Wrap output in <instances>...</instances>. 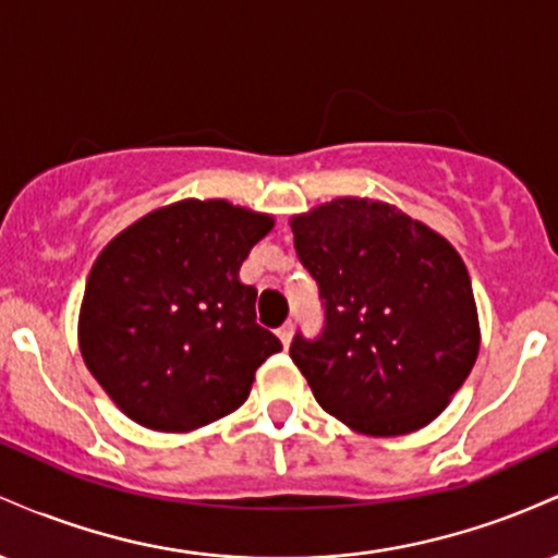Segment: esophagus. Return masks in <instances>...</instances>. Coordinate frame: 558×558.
<instances>
[{"label":"esophagus","mask_w":558,"mask_h":558,"mask_svg":"<svg viewBox=\"0 0 558 558\" xmlns=\"http://www.w3.org/2000/svg\"><path fill=\"white\" fill-rule=\"evenodd\" d=\"M278 338H280V343H283L288 349V343H291V338H293V325L286 323L283 328H278Z\"/></svg>","instance_id":"obj_1"}]
</instances>
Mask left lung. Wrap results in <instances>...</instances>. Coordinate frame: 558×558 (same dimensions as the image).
<instances>
[{
  "instance_id": "left-lung-1",
  "label": "left lung",
  "mask_w": 558,
  "mask_h": 558,
  "mask_svg": "<svg viewBox=\"0 0 558 558\" xmlns=\"http://www.w3.org/2000/svg\"><path fill=\"white\" fill-rule=\"evenodd\" d=\"M325 325L291 360L325 412L364 435L425 427L480 351L477 306L457 248L401 209L343 196L291 220Z\"/></svg>"
}]
</instances>
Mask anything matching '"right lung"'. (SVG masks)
<instances>
[{
	"label": "right lung",
	"mask_w": 558,
	"mask_h": 558,
	"mask_svg": "<svg viewBox=\"0 0 558 558\" xmlns=\"http://www.w3.org/2000/svg\"><path fill=\"white\" fill-rule=\"evenodd\" d=\"M272 217L222 198L155 209L101 248L83 293L88 373L138 425L189 433L235 412L283 345L239 270Z\"/></svg>",
	"instance_id": "obj_1"
}]
</instances>
